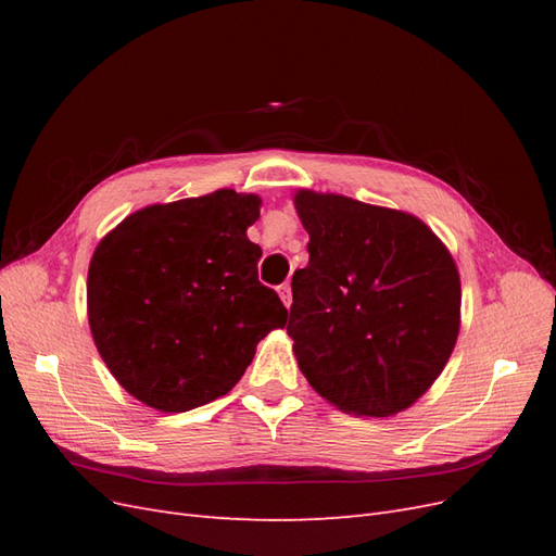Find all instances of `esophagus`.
Listing matches in <instances>:
<instances>
[{
	"mask_svg": "<svg viewBox=\"0 0 556 556\" xmlns=\"http://www.w3.org/2000/svg\"><path fill=\"white\" fill-rule=\"evenodd\" d=\"M278 294H280V299H282V304H285V306H290V304H292V288H290L288 282L280 285V288H278Z\"/></svg>",
	"mask_w": 556,
	"mask_h": 556,
	"instance_id": "obj_1",
	"label": "esophagus"
}]
</instances>
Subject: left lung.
<instances>
[{
  "label": "left lung",
  "instance_id": "1",
  "mask_svg": "<svg viewBox=\"0 0 556 556\" xmlns=\"http://www.w3.org/2000/svg\"><path fill=\"white\" fill-rule=\"evenodd\" d=\"M308 266L292 276L288 333L301 374L364 417L410 408L443 374L462 325V280L419 217L343 194L296 190Z\"/></svg>",
  "mask_w": 556,
  "mask_h": 556
}]
</instances>
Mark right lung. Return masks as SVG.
Segmentation results:
<instances>
[{
	"label": "right lung",
	"mask_w": 556,
	"mask_h": 556,
	"mask_svg": "<svg viewBox=\"0 0 556 556\" xmlns=\"http://www.w3.org/2000/svg\"><path fill=\"white\" fill-rule=\"evenodd\" d=\"M257 194L215 190L113 227L88 268V323L113 378L160 413L231 392L288 308L257 280Z\"/></svg>",
	"instance_id": "right-lung-1"
}]
</instances>
